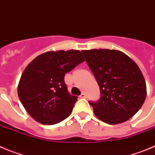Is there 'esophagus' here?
<instances>
[{
  "mask_svg": "<svg viewBox=\"0 0 155 155\" xmlns=\"http://www.w3.org/2000/svg\"><path fill=\"white\" fill-rule=\"evenodd\" d=\"M80 98H87V96L84 93H82L80 95Z\"/></svg>",
  "mask_w": 155,
  "mask_h": 155,
  "instance_id": "34e87169",
  "label": "esophagus"
}]
</instances>
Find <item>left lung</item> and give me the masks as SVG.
I'll return each instance as SVG.
<instances>
[{
    "label": "left lung",
    "mask_w": 155,
    "mask_h": 155,
    "mask_svg": "<svg viewBox=\"0 0 155 155\" xmlns=\"http://www.w3.org/2000/svg\"><path fill=\"white\" fill-rule=\"evenodd\" d=\"M81 51L101 89L100 101L90 102L95 116L110 125L129 120L146 98V83L138 66L119 50Z\"/></svg>",
    "instance_id": "8db88e82"
}]
</instances>
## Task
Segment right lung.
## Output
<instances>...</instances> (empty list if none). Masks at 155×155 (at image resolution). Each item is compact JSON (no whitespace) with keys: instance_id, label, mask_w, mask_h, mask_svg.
Returning a JSON list of instances; mask_svg holds the SVG:
<instances>
[{"instance_id":"right-lung-1","label":"right lung","mask_w":155,"mask_h":155,"mask_svg":"<svg viewBox=\"0 0 155 155\" xmlns=\"http://www.w3.org/2000/svg\"><path fill=\"white\" fill-rule=\"evenodd\" d=\"M83 61L79 50H59L42 53L26 66L17 93L25 110L36 122L54 125L70 116L78 97L68 92L64 74Z\"/></svg>"}]
</instances>
